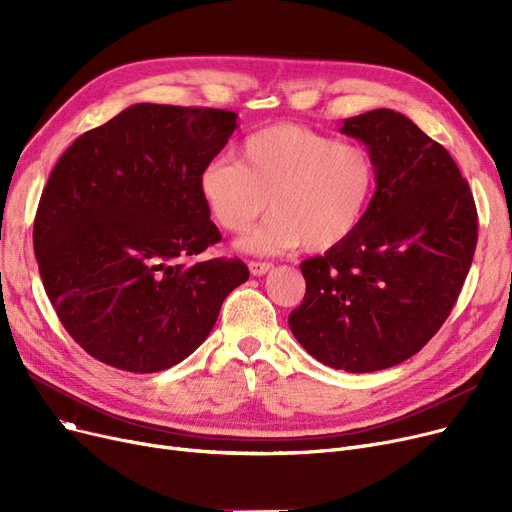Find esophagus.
<instances>
[{
    "instance_id": "34e87169",
    "label": "esophagus",
    "mask_w": 512,
    "mask_h": 512,
    "mask_svg": "<svg viewBox=\"0 0 512 512\" xmlns=\"http://www.w3.org/2000/svg\"><path fill=\"white\" fill-rule=\"evenodd\" d=\"M272 263L270 261H249V272L253 274V276H263V274H267L272 270Z\"/></svg>"
}]
</instances>
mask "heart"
I'll list each match as a JSON object with an SVG mask.
<instances>
[{
  "label": "heart",
  "instance_id": "heart-1",
  "mask_svg": "<svg viewBox=\"0 0 512 512\" xmlns=\"http://www.w3.org/2000/svg\"><path fill=\"white\" fill-rule=\"evenodd\" d=\"M373 188L375 161L367 147L297 124L251 134L240 161L213 159L199 174L211 218L232 234L247 232L270 199L274 213L240 242L259 255L299 245L334 249L361 224Z\"/></svg>",
  "mask_w": 512,
  "mask_h": 512
}]
</instances>
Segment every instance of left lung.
<instances>
[{
	"label": "left lung",
	"instance_id": "8db88e82",
	"mask_svg": "<svg viewBox=\"0 0 512 512\" xmlns=\"http://www.w3.org/2000/svg\"><path fill=\"white\" fill-rule=\"evenodd\" d=\"M375 161V195L357 230L301 263L307 282L288 326L334 369L367 373L407 361L459 299L477 245V209L450 153L392 110L346 118Z\"/></svg>",
	"mask_w": 512,
	"mask_h": 512
}]
</instances>
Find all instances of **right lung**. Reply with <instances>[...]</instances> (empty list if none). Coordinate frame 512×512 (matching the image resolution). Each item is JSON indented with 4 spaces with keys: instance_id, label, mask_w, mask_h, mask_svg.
<instances>
[{
    "instance_id": "right-lung-1",
    "label": "right lung",
    "mask_w": 512,
    "mask_h": 512,
    "mask_svg": "<svg viewBox=\"0 0 512 512\" xmlns=\"http://www.w3.org/2000/svg\"><path fill=\"white\" fill-rule=\"evenodd\" d=\"M211 107L137 103L64 151L35 215L41 280L62 326L97 361L132 373L203 344L240 259L195 261L222 234L199 174L236 128Z\"/></svg>"
}]
</instances>
